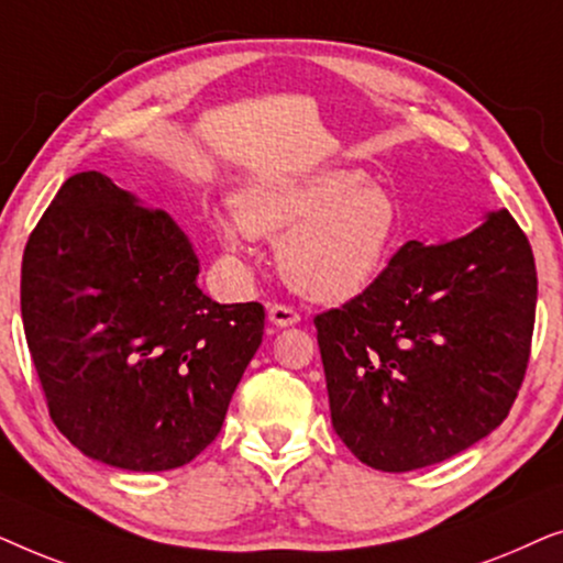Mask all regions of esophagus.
Segmentation results:
<instances>
[{
    "mask_svg": "<svg viewBox=\"0 0 563 563\" xmlns=\"http://www.w3.org/2000/svg\"><path fill=\"white\" fill-rule=\"evenodd\" d=\"M268 320H272L276 328L297 325V322H299V312L295 310V307H289V305L274 302V305H268Z\"/></svg>",
    "mask_w": 563,
    "mask_h": 563,
    "instance_id": "esophagus-1",
    "label": "esophagus"
}]
</instances>
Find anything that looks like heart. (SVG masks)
<instances>
[{
  "label": "heart",
  "instance_id": "obj_1",
  "mask_svg": "<svg viewBox=\"0 0 563 563\" xmlns=\"http://www.w3.org/2000/svg\"><path fill=\"white\" fill-rule=\"evenodd\" d=\"M222 249L249 253L256 235L279 242L284 282L314 302H345L379 279L399 249V212L389 189L356 168L253 184L238 210L214 212Z\"/></svg>",
  "mask_w": 563,
  "mask_h": 563
}]
</instances>
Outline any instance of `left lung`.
<instances>
[{
    "mask_svg": "<svg viewBox=\"0 0 563 563\" xmlns=\"http://www.w3.org/2000/svg\"><path fill=\"white\" fill-rule=\"evenodd\" d=\"M536 299L533 251L507 210L453 241H407L372 287L314 318L335 433L395 474L482 441L526 379Z\"/></svg>",
    "mask_w": 563,
    "mask_h": 563,
    "instance_id": "obj_1",
    "label": "left lung"
}]
</instances>
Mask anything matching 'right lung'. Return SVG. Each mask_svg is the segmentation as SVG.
Here are the masks:
<instances>
[{"instance_id":"right-lung-1","label":"right lung","mask_w":563,"mask_h":563,"mask_svg":"<svg viewBox=\"0 0 563 563\" xmlns=\"http://www.w3.org/2000/svg\"><path fill=\"white\" fill-rule=\"evenodd\" d=\"M179 225L99 172L66 179L22 253L20 307L51 420L87 456L166 472L199 456L264 338L212 302Z\"/></svg>"}]
</instances>
